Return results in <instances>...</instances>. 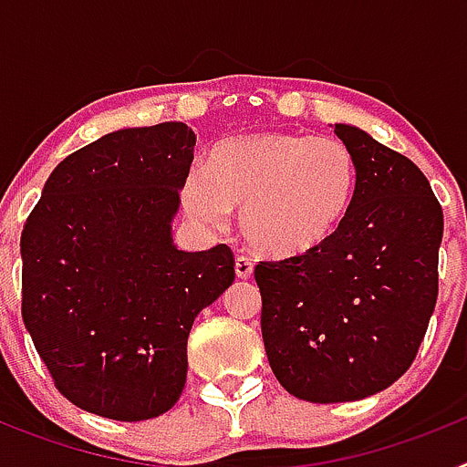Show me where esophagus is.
Masks as SVG:
<instances>
[{
  "instance_id": "34e87169",
  "label": "esophagus",
  "mask_w": 467,
  "mask_h": 467,
  "mask_svg": "<svg viewBox=\"0 0 467 467\" xmlns=\"http://www.w3.org/2000/svg\"><path fill=\"white\" fill-rule=\"evenodd\" d=\"M254 271V264L253 259L245 257V254H238L236 257V275L238 278H250Z\"/></svg>"
}]
</instances>
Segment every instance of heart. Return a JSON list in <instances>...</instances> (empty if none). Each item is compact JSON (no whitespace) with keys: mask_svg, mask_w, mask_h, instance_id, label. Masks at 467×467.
Masks as SVG:
<instances>
[{"mask_svg":"<svg viewBox=\"0 0 467 467\" xmlns=\"http://www.w3.org/2000/svg\"><path fill=\"white\" fill-rule=\"evenodd\" d=\"M358 187L353 151L337 138L266 130L220 140L182 180L184 213L222 226L241 205V231L269 257L306 254L329 241Z\"/></svg>","mask_w":467,"mask_h":467,"instance_id":"b5f03b06","label":"heart"}]
</instances>
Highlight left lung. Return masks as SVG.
<instances>
[{
	"instance_id": "8db88e82",
	"label": "left lung",
	"mask_w": 467,
	"mask_h": 467,
	"mask_svg": "<svg viewBox=\"0 0 467 467\" xmlns=\"http://www.w3.org/2000/svg\"><path fill=\"white\" fill-rule=\"evenodd\" d=\"M358 187L346 220L306 254L259 262L262 337L280 386L308 402H350L414 362L437 301L444 217L407 156L334 123Z\"/></svg>"
}]
</instances>
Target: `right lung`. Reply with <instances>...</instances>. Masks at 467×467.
Wrapping results in <instances>:
<instances>
[{
  "instance_id": "add662e5",
  "label": "right lung",
  "mask_w": 467,
  "mask_h": 467,
  "mask_svg": "<svg viewBox=\"0 0 467 467\" xmlns=\"http://www.w3.org/2000/svg\"><path fill=\"white\" fill-rule=\"evenodd\" d=\"M193 144L180 121L102 135L57 163L23 226V323L57 390L90 414H166L193 320L236 278L224 243L172 245Z\"/></svg>"
}]
</instances>
